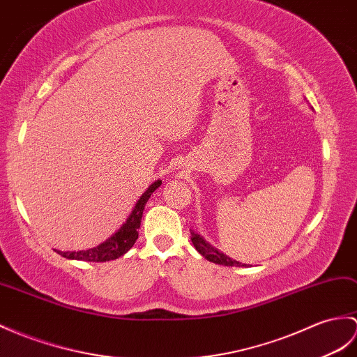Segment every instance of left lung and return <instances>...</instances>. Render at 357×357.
I'll use <instances>...</instances> for the list:
<instances>
[{
	"mask_svg": "<svg viewBox=\"0 0 357 357\" xmlns=\"http://www.w3.org/2000/svg\"><path fill=\"white\" fill-rule=\"evenodd\" d=\"M190 233H192V242L196 248V251L201 255H204L208 261H213L216 264H223V266H238V268L245 266V264H242L240 261L229 259L228 255L216 250V248L211 246L208 242H205V240L197 233H195V231H190Z\"/></svg>",
	"mask_w": 357,
	"mask_h": 357,
	"instance_id": "left-lung-1",
	"label": "left lung"
}]
</instances>
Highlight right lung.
<instances>
[{"mask_svg":"<svg viewBox=\"0 0 357 357\" xmlns=\"http://www.w3.org/2000/svg\"><path fill=\"white\" fill-rule=\"evenodd\" d=\"M161 185V181H155L152 185H149L146 192L141 195L138 202L135 204L134 210L129 214L128 220L123 223L117 233L112 234L109 238L105 240L96 248H91L86 251H57L65 259L70 260H82V261H109L126 254L138 238V228L141 225V218H143V210L156 188Z\"/></svg>","mask_w":357,"mask_h":357,"instance_id":"obj_1","label":"right lung"}]
</instances>
